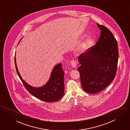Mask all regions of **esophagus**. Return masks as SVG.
Here are the masks:
<instances>
[{
    "label": "esophagus",
    "mask_w": 130,
    "mask_h": 130,
    "mask_svg": "<svg viewBox=\"0 0 130 130\" xmlns=\"http://www.w3.org/2000/svg\"><path fill=\"white\" fill-rule=\"evenodd\" d=\"M71 65L72 66L73 68H76L77 66V62L75 60H72V61L71 62Z\"/></svg>",
    "instance_id": "1"
}]
</instances>
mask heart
<instances>
[{
	"mask_svg": "<svg viewBox=\"0 0 130 130\" xmlns=\"http://www.w3.org/2000/svg\"><path fill=\"white\" fill-rule=\"evenodd\" d=\"M87 45V42H84L80 46V47L78 49V52H82L83 51L85 50L86 48Z\"/></svg>",
	"mask_w": 130,
	"mask_h": 130,
	"instance_id": "1",
	"label": "heart"
}]
</instances>
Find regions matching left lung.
<instances>
[{"label":"left lung","instance_id":"obj_1","mask_svg":"<svg viewBox=\"0 0 130 130\" xmlns=\"http://www.w3.org/2000/svg\"><path fill=\"white\" fill-rule=\"evenodd\" d=\"M97 25L101 30L98 41L78 57L81 85L90 94L100 92L114 79L119 58L118 43L113 34L104 26Z\"/></svg>","mask_w":130,"mask_h":130}]
</instances>
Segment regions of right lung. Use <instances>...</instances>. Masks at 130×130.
Here are the masks:
<instances>
[{
	"mask_svg": "<svg viewBox=\"0 0 130 130\" xmlns=\"http://www.w3.org/2000/svg\"><path fill=\"white\" fill-rule=\"evenodd\" d=\"M14 61L17 74L25 88L31 94L46 102H55L62 98L64 94V72L62 69L61 63L58 64L53 67L49 80L44 85L40 87H35L29 85L22 78L18 70L15 56Z\"/></svg>",
	"mask_w": 130,
	"mask_h": 130,
	"instance_id": "1",
	"label": "right lung"
}]
</instances>
